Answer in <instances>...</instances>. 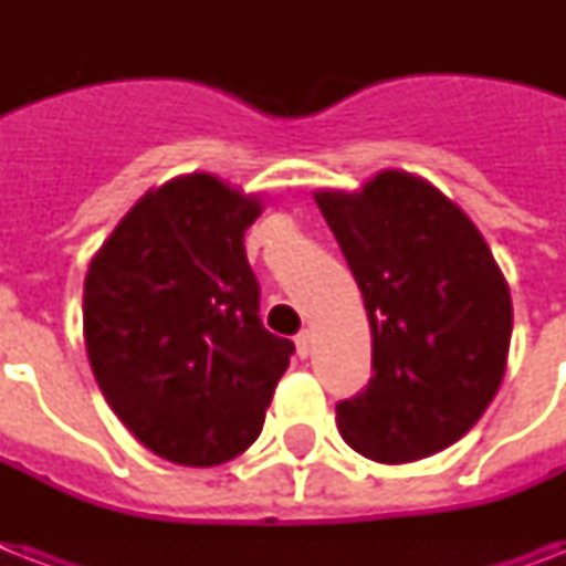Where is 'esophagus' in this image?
I'll list each match as a JSON object with an SVG mask.
<instances>
[{
  "instance_id": "34e87169",
  "label": "esophagus",
  "mask_w": 566,
  "mask_h": 566,
  "mask_svg": "<svg viewBox=\"0 0 566 566\" xmlns=\"http://www.w3.org/2000/svg\"><path fill=\"white\" fill-rule=\"evenodd\" d=\"M296 355H300V358H308V355H311V332H308V328L296 335Z\"/></svg>"
}]
</instances>
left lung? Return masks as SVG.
<instances>
[{
  "label": "left lung",
  "mask_w": 566,
  "mask_h": 566,
  "mask_svg": "<svg viewBox=\"0 0 566 566\" xmlns=\"http://www.w3.org/2000/svg\"><path fill=\"white\" fill-rule=\"evenodd\" d=\"M361 287L373 378L337 402L355 452L405 464L452 447L491 405L509 361L511 291L482 231L420 176L314 193Z\"/></svg>",
  "instance_id": "1"
}]
</instances>
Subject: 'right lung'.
<instances>
[{
  "label": "right lung",
  "mask_w": 566,
  "mask_h": 566,
  "mask_svg": "<svg viewBox=\"0 0 566 566\" xmlns=\"http://www.w3.org/2000/svg\"><path fill=\"white\" fill-rule=\"evenodd\" d=\"M261 199L208 172L140 199L93 255L84 346L111 411L155 455L213 467L264 426L293 344L258 317L243 231Z\"/></svg>",
  "instance_id": "add662e5"
}]
</instances>
